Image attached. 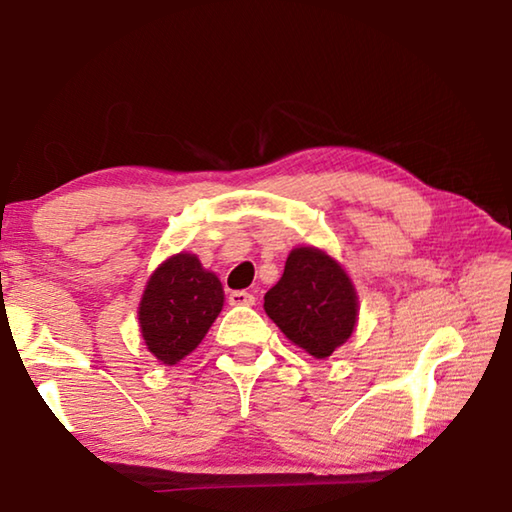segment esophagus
<instances>
[{"mask_svg": "<svg viewBox=\"0 0 512 512\" xmlns=\"http://www.w3.org/2000/svg\"><path fill=\"white\" fill-rule=\"evenodd\" d=\"M228 302L232 307H253L255 305V296L248 291H232L228 296Z\"/></svg>", "mask_w": 512, "mask_h": 512, "instance_id": "obj_1", "label": "esophagus"}]
</instances>
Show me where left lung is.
<instances>
[{"mask_svg":"<svg viewBox=\"0 0 512 512\" xmlns=\"http://www.w3.org/2000/svg\"><path fill=\"white\" fill-rule=\"evenodd\" d=\"M264 311L293 345L327 359L357 327L359 296L341 262L316 246H298L264 296Z\"/></svg>","mask_w":512,"mask_h":512,"instance_id":"obj_1","label":"left lung"}]
</instances>
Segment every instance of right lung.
Segmentation results:
<instances>
[{"label": "right lung", "mask_w": 512, "mask_h": 512, "mask_svg": "<svg viewBox=\"0 0 512 512\" xmlns=\"http://www.w3.org/2000/svg\"><path fill=\"white\" fill-rule=\"evenodd\" d=\"M223 287L194 253H176L151 273L137 318L155 359L176 366L192 354L223 309Z\"/></svg>", "instance_id": "add662e5"}]
</instances>
